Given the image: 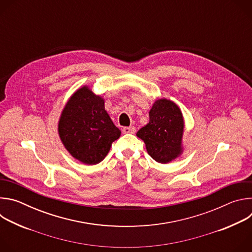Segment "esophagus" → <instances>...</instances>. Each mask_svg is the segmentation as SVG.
Instances as JSON below:
<instances>
[{"label": "esophagus", "mask_w": 252, "mask_h": 252, "mask_svg": "<svg viewBox=\"0 0 252 252\" xmlns=\"http://www.w3.org/2000/svg\"><path fill=\"white\" fill-rule=\"evenodd\" d=\"M124 133H134L135 132V127L134 126H125L123 128Z\"/></svg>", "instance_id": "obj_1"}]
</instances>
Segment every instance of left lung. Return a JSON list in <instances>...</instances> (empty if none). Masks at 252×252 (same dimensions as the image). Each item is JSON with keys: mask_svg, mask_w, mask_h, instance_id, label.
Here are the masks:
<instances>
[{"mask_svg": "<svg viewBox=\"0 0 252 252\" xmlns=\"http://www.w3.org/2000/svg\"><path fill=\"white\" fill-rule=\"evenodd\" d=\"M150 123L136 136L146 143L148 154L159 163H167L183 153L184 118L179 107L171 100L160 98L150 111Z\"/></svg>", "mask_w": 252, "mask_h": 252, "instance_id": "1", "label": "left lung"}]
</instances>
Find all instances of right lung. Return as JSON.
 <instances>
[{
  "mask_svg": "<svg viewBox=\"0 0 252 252\" xmlns=\"http://www.w3.org/2000/svg\"><path fill=\"white\" fill-rule=\"evenodd\" d=\"M59 134L66 151L86 164L100 162L121 135L104 110V100L87 86L65 103L59 122Z\"/></svg>",
  "mask_w": 252,
  "mask_h": 252,
  "instance_id": "obj_1",
  "label": "right lung"
}]
</instances>
